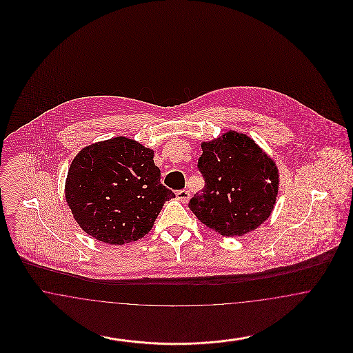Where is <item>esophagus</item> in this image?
I'll return each instance as SVG.
<instances>
[{
    "mask_svg": "<svg viewBox=\"0 0 353 353\" xmlns=\"http://www.w3.org/2000/svg\"><path fill=\"white\" fill-rule=\"evenodd\" d=\"M176 197H177L179 201L188 202L189 201L190 194H189V192H188L186 189H181V190H177V192H176Z\"/></svg>",
    "mask_w": 353,
    "mask_h": 353,
    "instance_id": "obj_1",
    "label": "esophagus"
}]
</instances>
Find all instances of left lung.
I'll return each instance as SVG.
<instances>
[{
  "label": "left lung",
  "mask_w": 353,
  "mask_h": 353,
  "mask_svg": "<svg viewBox=\"0 0 353 353\" xmlns=\"http://www.w3.org/2000/svg\"><path fill=\"white\" fill-rule=\"evenodd\" d=\"M199 170L205 188L189 209L223 236L243 235L269 219L278 194V168L249 136L229 131L202 143Z\"/></svg>",
  "instance_id": "obj_1"
}]
</instances>
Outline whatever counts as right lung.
I'll list each match as a JSON object with an SVG mask.
<instances>
[{
	"instance_id": "right-lung-1",
	"label": "right lung",
	"mask_w": 353,
	"mask_h": 353,
	"mask_svg": "<svg viewBox=\"0 0 353 353\" xmlns=\"http://www.w3.org/2000/svg\"><path fill=\"white\" fill-rule=\"evenodd\" d=\"M153 151L119 136L85 147L71 163L66 201L95 239L124 245L148 234L174 193L160 183Z\"/></svg>"
}]
</instances>
